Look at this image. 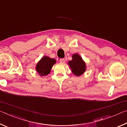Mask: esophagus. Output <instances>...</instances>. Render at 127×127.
<instances>
[{"label":"esophagus","mask_w":127,"mask_h":127,"mask_svg":"<svg viewBox=\"0 0 127 127\" xmlns=\"http://www.w3.org/2000/svg\"><path fill=\"white\" fill-rule=\"evenodd\" d=\"M59 62L61 63L64 64V63H65V60H64V59H61L59 60Z\"/></svg>","instance_id":"obj_1"}]
</instances>
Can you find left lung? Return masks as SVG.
<instances>
[{
  "label": "left lung",
  "instance_id": "obj_1",
  "mask_svg": "<svg viewBox=\"0 0 127 127\" xmlns=\"http://www.w3.org/2000/svg\"><path fill=\"white\" fill-rule=\"evenodd\" d=\"M72 59L68 62L72 72L75 76L79 77L82 75L86 70V64L82 58L78 54L72 55Z\"/></svg>",
  "mask_w": 127,
  "mask_h": 127
}]
</instances>
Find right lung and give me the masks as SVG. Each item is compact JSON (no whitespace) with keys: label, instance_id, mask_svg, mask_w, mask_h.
Listing matches in <instances>:
<instances>
[{"label":"right lung","instance_id":"obj_1","mask_svg":"<svg viewBox=\"0 0 127 127\" xmlns=\"http://www.w3.org/2000/svg\"><path fill=\"white\" fill-rule=\"evenodd\" d=\"M56 63V60L48 56L42 57L36 65V70L41 77L45 76L50 73L53 66Z\"/></svg>","mask_w":127,"mask_h":127}]
</instances>
